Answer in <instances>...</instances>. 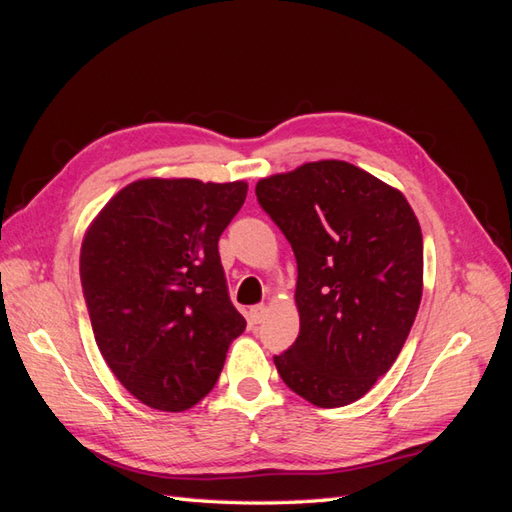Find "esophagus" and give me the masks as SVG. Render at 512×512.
<instances>
[{"label":"esophagus","mask_w":512,"mask_h":512,"mask_svg":"<svg viewBox=\"0 0 512 512\" xmlns=\"http://www.w3.org/2000/svg\"><path fill=\"white\" fill-rule=\"evenodd\" d=\"M266 314H268V308H266V306H255V308H250V312H248V321H250V325H259V323H262V321L266 319Z\"/></svg>","instance_id":"esophagus-1"}]
</instances>
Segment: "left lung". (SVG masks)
<instances>
[{
	"label": "left lung",
	"instance_id": "obj_1",
	"mask_svg": "<svg viewBox=\"0 0 512 512\" xmlns=\"http://www.w3.org/2000/svg\"><path fill=\"white\" fill-rule=\"evenodd\" d=\"M264 211L297 257L299 336L275 365L323 409L363 398L389 372L420 308L422 231L407 198L345 160L262 178Z\"/></svg>",
	"mask_w": 512,
	"mask_h": 512
}]
</instances>
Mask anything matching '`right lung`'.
<instances>
[{
  "label": "right lung",
  "instance_id": "add662e5",
  "mask_svg": "<svg viewBox=\"0 0 512 512\" xmlns=\"http://www.w3.org/2000/svg\"><path fill=\"white\" fill-rule=\"evenodd\" d=\"M246 191L244 180L143 178L118 191L85 231L79 268L96 345L151 409L198 405L246 330L217 253Z\"/></svg>",
  "mask_w": 512,
  "mask_h": 512
}]
</instances>
